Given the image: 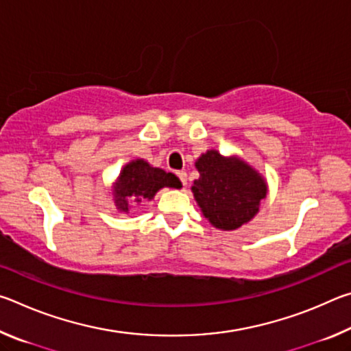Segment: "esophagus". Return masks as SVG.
<instances>
[{
	"mask_svg": "<svg viewBox=\"0 0 351 351\" xmlns=\"http://www.w3.org/2000/svg\"><path fill=\"white\" fill-rule=\"evenodd\" d=\"M176 175H178V178H180L181 180V182H182V186L186 187L187 186V173L184 170H181V171H176Z\"/></svg>",
	"mask_w": 351,
	"mask_h": 351,
	"instance_id": "obj_1",
	"label": "esophagus"
}]
</instances>
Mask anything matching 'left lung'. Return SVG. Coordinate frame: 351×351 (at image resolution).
I'll use <instances>...</instances> for the list:
<instances>
[{"label":"left lung","mask_w":351,"mask_h":351,"mask_svg":"<svg viewBox=\"0 0 351 351\" xmlns=\"http://www.w3.org/2000/svg\"><path fill=\"white\" fill-rule=\"evenodd\" d=\"M199 178L192 192L203 215L221 230H235L257 215L268 186L257 170L239 156L207 150L195 162Z\"/></svg>","instance_id":"1"}]
</instances>
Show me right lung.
<instances>
[{
	"mask_svg": "<svg viewBox=\"0 0 351 351\" xmlns=\"http://www.w3.org/2000/svg\"><path fill=\"white\" fill-rule=\"evenodd\" d=\"M162 187H181V182L173 173L162 169L152 167L144 159L123 165L121 175L112 186V197L119 212H128L132 204H141L153 199Z\"/></svg>",
	"mask_w": 351,
	"mask_h": 351,
	"instance_id": "1",
	"label": "right lung"
}]
</instances>
